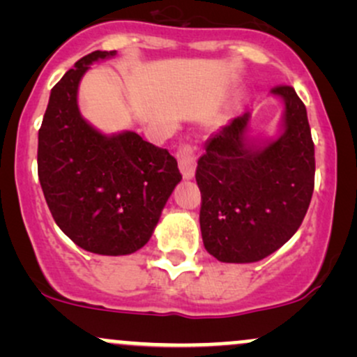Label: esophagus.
I'll use <instances>...</instances> for the list:
<instances>
[{"label":"esophagus","mask_w":357,"mask_h":357,"mask_svg":"<svg viewBox=\"0 0 357 357\" xmlns=\"http://www.w3.org/2000/svg\"><path fill=\"white\" fill-rule=\"evenodd\" d=\"M178 162L179 169H181V174L186 179H190L195 176L196 171V153L195 147L191 144H183L178 151Z\"/></svg>","instance_id":"1"}]
</instances>
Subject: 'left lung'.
<instances>
[{
    "mask_svg": "<svg viewBox=\"0 0 357 357\" xmlns=\"http://www.w3.org/2000/svg\"><path fill=\"white\" fill-rule=\"evenodd\" d=\"M272 93L285 102V130L277 141L261 147L247 141L245 112L208 139L196 166L204 248L227 264H252L280 248L312 198L315 158L305 105L290 85Z\"/></svg>",
    "mask_w": 357,
    "mask_h": 357,
    "instance_id": "obj_1",
    "label": "left lung"
}]
</instances>
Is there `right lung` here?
Wrapping results in <instances>:
<instances>
[{"label": "right lung", "mask_w": 357, "mask_h": 357, "mask_svg": "<svg viewBox=\"0 0 357 357\" xmlns=\"http://www.w3.org/2000/svg\"><path fill=\"white\" fill-rule=\"evenodd\" d=\"M114 55L82 56L52 89L38 130V178L60 230L87 252L117 257L149 241L183 176L167 149L130 130L104 136L82 119V75L92 61Z\"/></svg>", "instance_id": "right-lung-1"}]
</instances>
